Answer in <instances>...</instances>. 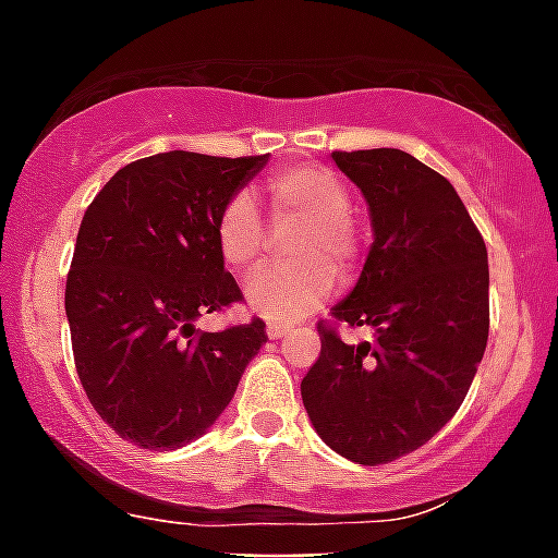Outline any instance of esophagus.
Listing matches in <instances>:
<instances>
[{
  "label": "esophagus",
  "instance_id": "34e87169",
  "mask_svg": "<svg viewBox=\"0 0 558 558\" xmlns=\"http://www.w3.org/2000/svg\"><path fill=\"white\" fill-rule=\"evenodd\" d=\"M287 335H289L287 323H278V320L266 323V337H269V340H280V337H287Z\"/></svg>",
  "mask_w": 558,
  "mask_h": 558
}]
</instances>
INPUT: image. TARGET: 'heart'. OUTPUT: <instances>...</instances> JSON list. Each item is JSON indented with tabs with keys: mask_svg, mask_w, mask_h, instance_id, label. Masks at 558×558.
I'll return each instance as SVG.
<instances>
[{
	"mask_svg": "<svg viewBox=\"0 0 558 558\" xmlns=\"http://www.w3.org/2000/svg\"><path fill=\"white\" fill-rule=\"evenodd\" d=\"M278 223H301L289 238L292 266H266L246 283V306L271 320H298L320 306L335 289V271L357 269L360 241L351 227V195L343 178L326 167H292L266 181ZM218 252L229 269H252L266 246V227L252 198L235 195L215 223Z\"/></svg>",
	"mask_w": 558,
	"mask_h": 558,
	"instance_id": "heart-1",
	"label": "heart"
}]
</instances>
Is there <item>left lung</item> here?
<instances>
[{"mask_svg": "<svg viewBox=\"0 0 558 558\" xmlns=\"http://www.w3.org/2000/svg\"><path fill=\"white\" fill-rule=\"evenodd\" d=\"M363 192L374 243L357 283L331 308L368 326L351 345L320 326L301 383L331 451L383 465L425 446L460 411L488 345V250L448 178L402 149L331 153Z\"/></svg>", "mask_w": 558, "mask_h": 558, "instance_id": "8db88e82", "label": "left lung"}]
</instances>
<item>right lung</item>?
<instances>
[{"mask_svg": "<svg viewBox=\"0 0 558 558\" xmlns=\"http://www.w3.org/2000/svg\"><path fill=\"white\" fill-rule=\"evenodd\" d=\"M266 161L158 153L121 167L84 213L64 289L73 360L98 416L135 446L207 434L266 343L264 320L195 329L241 301L215 223Z\"/></svg>", "mask_w": 558, "mask_h": 558, "instance_id": "right-lung-1", "label": "right lung"}]
</instances>
